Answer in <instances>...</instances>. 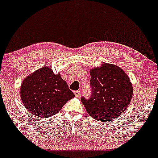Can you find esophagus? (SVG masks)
Returning a JSON list of instances; mask_svg holds the SVG:
<instances>
[{"instance_id":"esophagus-1","label":"esophagus","mask_w":158,"mask_h":158,"mask_svg":"<svg viewBox=\"0 0 158 158\" xmlns=\"http://www.w3.org/2000/svg\"><path fill=\"white\" fill-rule=\"evenodd\" d=\"M74 94L76 97H79L81 96V91L80 90H75V91H74Z\"/></svg>"}]
</instances>
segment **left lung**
Returning <instances> with one entry per match:
<instances>
[{
	"mask_svg": "<svg viewBox=\"0 0 158 158\" xmlns=\"http://www.w3.org/2000/svg\"><path fill=\"white\" fill-rule=\"evenodd\" d=\"M91 95L83 96L82 103L88 114L98 121H111L121 115L130 103L133 88L122 69L111 64L90 70Z\"/></svg>",
	"mask_w": 158,
	"mask_h": 158,
	"instance_id": "left-lung-1",
	"label": "left lung"
}]
</instances>
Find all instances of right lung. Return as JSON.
I'll return each instance as SVG.
<instances>
[{
	"mask_svg": "<svg viewBox=\"0 0 158 158\" xmlns=\"http://www.w3.org/2000/svg\"><path fill=\"white\" fill-rule=\"evenodd\" d=\"M21 98L26 109L40 118L57 114L75 95L60 74L44 67L26 77L21 85Z\"/></svg>",
	"mask_w": 158,
	"mask_h": 158,
	"instance_id": "right-lung-1",
	"label": "right lung"
}]
</instances>
